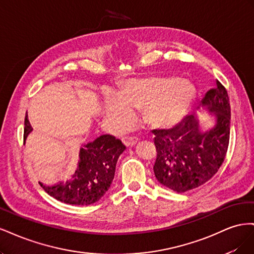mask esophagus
<instances>
[{
    "instance_id": "1",
    "label": "esophagus",
    "mask_w": 254,
    "mask_h": 254,
    "mask_svg": "<svg viewBox=\"0 0 254 254\" xmlns=\"http://www.w3.org/2000/svg\"><path fill=\"white\" fill-rule=\"evenodd\" d=\"M122 142L124 143L125 146H127V147H130V146H133L136 142H137V139L135 136H123L122 137Z\"/></svg>"
}]
</instances>
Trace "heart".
<instances>
[{
    "label": "heart",
    "instance_id": "obj_1",
    "mask_svg": "<svg viewBox=\"0 0 254 254\" xmlns=\"http://www.w3.org/2000/svg\"><path fill=\"white\" fill-rule=\"evenodd\" d=\"M195 88L177 77L130 79L106 97L105 117L117 128L128 125L133 109L142 110V118L156 127L173 126L187 113L195 97Z\"/></svg>",
    "mask_w": 254,
    "mask_h": 254
}]
</instances>
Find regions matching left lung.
Here are the masks:
<instances>
[{
	"instance_id": "left-lung-1",
	"label": "left lung",
	"mask_w": 254,
	"mask_h": 254,
	"mask_svg": "<svg viewBox=\"0 0 254 254\" xmlns=\"http://www.w3.org/2000/svg\"><path fill=\"white\" fill-rule=\"evenodd\" d=\"M216 88L202 99L216 117V125L202 132L194 115H189L173 129L155 131L157 159L153 173L157 180L177 193L201 187L216 174L224 162L230 140L231 108L226 88Z\"/></svg>"
}]
</instances>
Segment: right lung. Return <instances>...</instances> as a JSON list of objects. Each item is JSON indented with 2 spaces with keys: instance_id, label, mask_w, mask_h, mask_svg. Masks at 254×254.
Listing matches in <instances>:
<instances>
[{
  "instance_id": "right-lung-1",
  "label": "right lung",
  "mask_w": 254,
  "mask_h": 254,
  "mask_svg": "<svg viewBox=\"0 0 254 254\" xmlns=\"http://www.w3.org/2000/svg\"><path fill=\"white\" fill-rule=\"evenodd\" d=\"M32 126L24 120V139L32 131ZM125 145L113 135H101L80 149L78 168L72 180L57 186L47 187L40 183L47 193L56 200L67 204L88 205L98 201L109 190L114 178L115 165Z\"/></svg>"
}]
</instances>
